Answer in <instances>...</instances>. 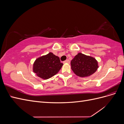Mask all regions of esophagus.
<instances>
[{
  "label": "esophagus",
  "mask_w": 124,
  "mask_h": 124,
  "mask_svg": "<svg viewBox=\"0 0 124 124\" xmlns=\"http://www.w3.org/2000/svg\"><path fill=\"white\" fill-rule=\"evenodd\" d=\"M70 61H69V59H67V60H66L65 61L63 62V63H70Z\"/></svg>",
  "instance_id": "34e87169"
}]
</instances>
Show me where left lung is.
I'll use <instances>...</instances> for the list:
<instances>
[{"mask_svg": "<svg viewBox=\"0 0 124 124\" xmlns=\"http://www.w3.org/2000/svg\"><path fill=\"white\" fill-rule=\"evenodd\" d=\"M71 69L77 76L87 77L94 73L98 68L97 60L91 56L78 53L71 61Z\"/></svg>", "mask_w": 124, "mask_h": 124, "instance_id": "obj_1", "label": "left lung"}]
</instances>
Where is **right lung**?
I'll return each instance as SVG.
<instances>
[{"label": "right lung", "instance_id": "1", "mask_svg": "<svg viewBox=\"0 0 124 124\" xmlns=\"http://www.w3.org/2000/svg\"><path fill=\"white\" fill-rule=\"evenodd\" d=\"M62 65L58 56L50 52L36 59L32 70L38 77L47 80L57 74Z\"/></svg>", "mask_w": 124, "mask_h": 124}]
</instances>
